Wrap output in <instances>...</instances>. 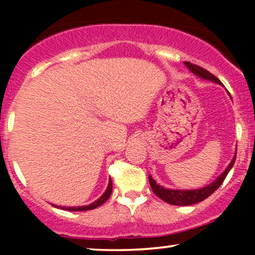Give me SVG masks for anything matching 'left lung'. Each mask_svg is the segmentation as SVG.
I'll return each instance as SVG.
<instances>
[{"label": "left lung", "instance_id": "obj_1", "mask_svg": "<svg viewBox=\"0 0 255 255\" xmlns=\"http://www.w3.org/2000/svg\"><path fill=\"white\" fill-rule=\"evenodd\" d=\"M184 64L187 66V68L191 71L193 74H195L197 77L205 79V80H210L213 81V83L222 85L221 81L218 80L215 75L211 74L210 72H207L206 69L201 68V67L197 66V64H193L191 62H184ZM230 95V93H229ZM236 159V153L234 156L231 162L229 163V165L227 166V169L222 172L219 176L213 181L212 183L207 184V186L201 187L199 189H169V188H164L163 186L158 184L156 181L152 178L151 175H148V181H150L151 188L153 191L154 194L157 195L158 198H160L162 200H164L165 203L171 204V205H176V206H188V205H194L200 203V201L205 200L206 198H209L210 195L212 194L213 192L217 191L223 181L227 177L228 172L230 171V169L233 168L234 163H235Z\"/></svg>", "mask_w": 255, "mask_h": 255}]
</instances>
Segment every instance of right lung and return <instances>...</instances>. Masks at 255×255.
Here are the masks:
<instances>
[{
  "instance_id": "right-lung-1",
  "label": "right lung",
  "mask_w": 255,
  "mask_h": 255,
  "mask_svg": "<svg viewBox=\"0 0 255 255\" xmlns=\"http://www.w3.org/2000/svg\"><path fill=\"white\" fill-rule=\"evenodd\" d=\"M111 192H113V181H111V178H109V184H108V188L105 189L103 195H102L99 199H97L96 201H93L92 204L86 205V206H78V207H64V206H56V207L62 210H68V211H87V210H93L96 209V207L103 205L105 201L109 199Z\"/></svg>"
}]
</instances>
